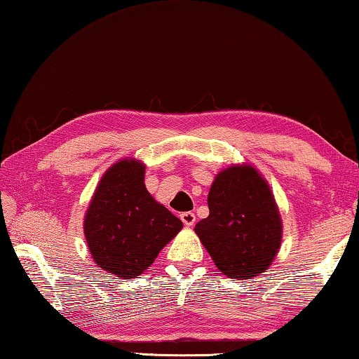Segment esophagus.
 Wrapping results in <instances>:
<instances>
[{
	"label": "esophagus",
	"instance_id": "1",
	"mask_svg": "<svg viewBox=\"0 0 359 359\" xmlns=\"http://www.w3.org/2000/svg\"><path fill=\"white\" fill-rule=\"evenodd\" d=\"M180 220L184 222L185 226H193V225H195V222H196V215L190 212V210H189V212H182Z\"/></svg>",
	"mask_w": 359,
	"mask_h": 359
}]
</instances>
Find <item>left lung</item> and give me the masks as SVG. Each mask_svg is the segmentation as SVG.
<instances>
[{
    "label": "left lung",
    "mask_w": 359,
    "mask_h": 359,
    "mask_svg": "<svg viewBox=\"0 0 359 359\" xmlns=\"http://www.w3.org/2000/svg\"><path fill=\"white\" fill-rule=\"evenodd\" d=\"M209 215L195 225L217 269L231 280H251L280 249V210L266 180L252 166L217 174L208 195Z\"/></svg>",
    "instance_id": "1"
}]
</instances>
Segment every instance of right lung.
<instances>
[{
    "label": "right lung",
    "mask_w": 359,
    "mask_h": 359,
    "mask_svg": "<svg viewBox=\"0 0 359 359\" xmlns=\"http://www.w3.org/2000/svg\"><path fill=\"white\" fill-rule=\"evenodd\" d=\"M144 180L145 166L137 159L115 163L100 179L84 217L94 262L123 280L142 275L184 226L155 201Z\"/></svg>",
    "instance_id": "add662e5"
}]
</instances>
